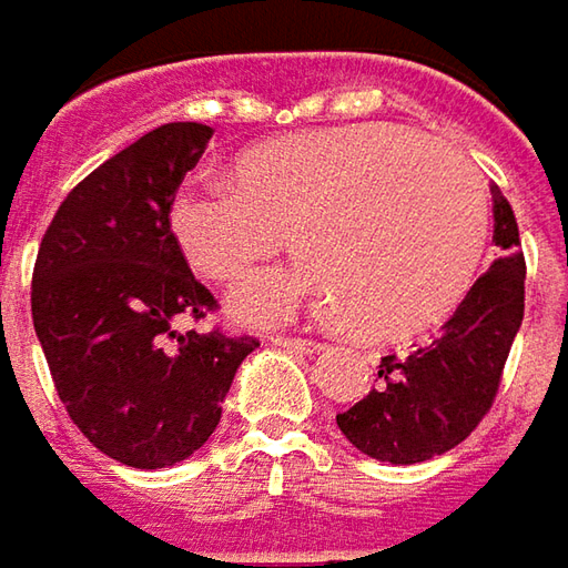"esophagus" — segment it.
<instances>
[{
    "instance_id": "esophagus-1",
    "label": "esophagus",
    "mask_w": 568,
    "mask_h": 568,
    "mask_svg": "<svg viewBox=\"0 0 568 568\" xmlns=\"http://www.w3.org/2000/svg\"><path fill=\"white\" fill-rule=\"evenodd\" d=\"M274 347H284V351H294V354H318V351H325V344H318V341L310 338H272Z\"/></svg>"
}]
</instances>
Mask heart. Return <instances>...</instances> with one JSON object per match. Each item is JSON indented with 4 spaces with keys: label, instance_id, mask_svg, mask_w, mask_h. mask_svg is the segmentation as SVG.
<instances>
[{
    "label": "heart",
    "instance_id": "1",
    "mask_svg": "<svg viewBox=\"0 0 568 568\" xmlns=\"http://www.w3.org/2000/svg\"><path fill=\"white\" fill-rule=\"evenodd\" d=\"M170 230L192 272L217 287L250 281L287 233L300 262L240 294L243 322L316 313L347 318L361 338L407 341L470 294L490 211L462 154L366 122L250 144L233 161V186L186 183L173 195Z\"/></svg>",
    "mask_w": 568,
    "mask_h": 568
}]
</instances>
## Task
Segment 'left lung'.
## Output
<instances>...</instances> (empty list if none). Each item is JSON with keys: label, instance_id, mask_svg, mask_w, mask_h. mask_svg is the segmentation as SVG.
<instances>
[{"label": "left lung", "instance_id": "obj_1", "mask_svg": "<svg viewBox=\"0 0 568 568\" xmlns=\"http://www.w3.org/2000/svg\"><path fill=\"white\" fill-rule=\"evenodd\" d=\"M493 243L499 258L474 281L443 335L407 357H382L379 385L338 414L341 433L363 455L388 465H417L465 443L493 407L525 316L518 224L496 186Z\"/></svg>", "mask_w": 568, "mask_h": 568}]
</instances>
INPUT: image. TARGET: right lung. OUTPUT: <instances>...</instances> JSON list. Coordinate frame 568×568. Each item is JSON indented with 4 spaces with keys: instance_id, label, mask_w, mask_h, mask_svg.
I'll return each instance as SVG.
<instances>
[{
    "instance_id": "obj_1",
    "label": "right lung",
    "mask_w": 568,
    "mask_h": 568,
    "mask_svg": "<svg viewBox=\"0 0 568 568\" xmlns=\"http://www.w3.org/2000/svg\"><path fill=\"white\" fill-rule=\"evenodd\" d=\"M211 135L202 122H166L122 148L65 195L33 265V332L59 402L129 468H166L205 446L258 347L217 328L176 332L217 306L170 230V202Z\"/></svg>"
}]
</instances>
